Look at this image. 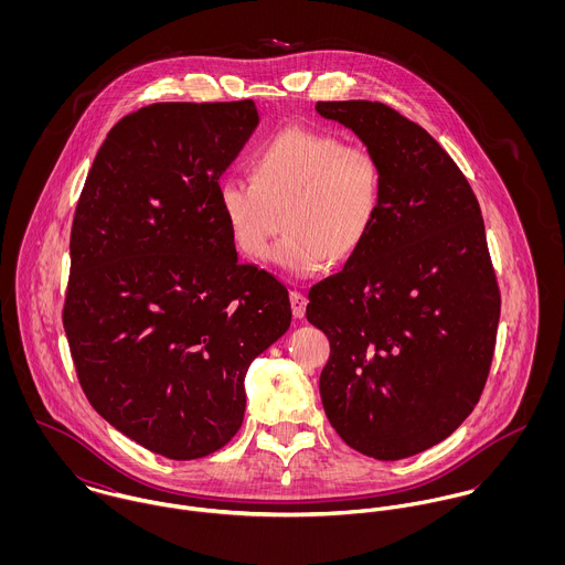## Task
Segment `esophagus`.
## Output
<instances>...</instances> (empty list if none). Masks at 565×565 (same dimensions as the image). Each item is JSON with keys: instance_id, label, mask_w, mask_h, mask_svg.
Instances as JSON below:
<instances>
[{"instance_id": "34e87169", "label": "esophagus", "mask_w": 565, "mask_h": 565, "mask_svg": "<svg viewBox=\"0 0 565 565\" xmlns=\"http://www.w3.org/2000/svg\"><path fill=\"white\" fill-rule=\"evenodd\" d=\"M289 302H291V311H294V318L302 320L305 313H307V296L300 294V291H289Z\"/></svg>"}]
</instances>
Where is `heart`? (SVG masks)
<instances>
[{
  "instance_id": "heart-1",
  "label": "heart",
  "mask_w": 565,
  "mask_h": 565,
  "mask_svg": "<svg viewBox=\"0 0 565 565\" xmlns=\"http://www.w3.org/2000/svg\"><path fill=\"white\" fill-rule=\"evenodd\" d=\"M249 177L226 175L217 184L231 239L243 256L260 260L285 226L274 263L298 278L356 254L383 204L376 154L311 128L291 126L271 135L254 150Z\"/></svg>"
}]
</instances>
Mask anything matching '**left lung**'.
I'll return each mask as SVG.
<instances>
[{
	"mask_svg": "<svg viewBox=\"0 0 565 565\" xmlns=\"http://www.w3.org/2000/svg\"><path fill=\"white\" fill-rule=\"evenodd\" d=\"M383 167L376 226L309 291L326 332L322 404L361 455L398 461L448 435L483 394L500 320L479 200L448 152L381 102H318Z\"/></svg>",
	"mask_w": 565,
	"mask_h": 565,
	"instance_id": "8db88e82",
	"label": "left lung"
}]
</instances>
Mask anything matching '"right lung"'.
I'll use <instances>...</instances> for the list:
<instances>
[{"instance_id": "1", "label": "right lung", "mask_w": 565, "mask_h": 565, "mask_svg": "<svg viewBox=\"0 0 565 565\" xmlns=\"http://www.w3.org/2000/svg\"><path fill=\"white\" fill-rule=\"evenodd\" d=\"M258 124L252 99L161 102L108 132L74 215L63 326L90 406L175 461L242 428L249 363L289 294L237 260L217 184Z\"/></svg>"}]
</instances>
